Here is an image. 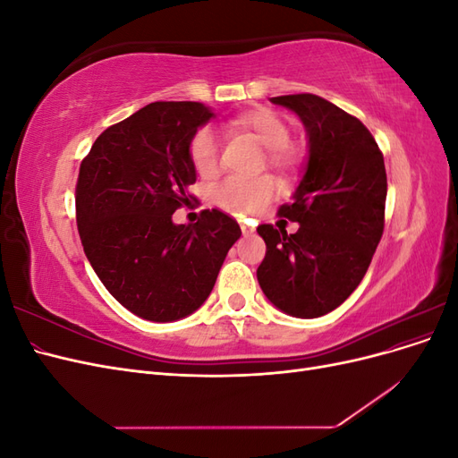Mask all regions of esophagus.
Returning <instances> with one entry per match:
<instances>
[{
    "label": "esophagus",
    "instance_id": "obj_1",
    "mask_svg": "<svg viewBox=\"0 0 458 458\" xmlns=\"http://www.w3.org/2000/svg\"><path fill=\"white\" fill-rule=\"evenodd\" d=\"M241 229H242V234H244V237H250V234H254V227H250V225L242 224V225H241Z\"/></svg>",
    "mask_w": 458,
    "mask_h": 458
}]
</instances>
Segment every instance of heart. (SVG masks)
<instances>
[{
  "mask_svg": "<svg viewBox=\"0 0 458 458\" xmlns=\"http://www.w3.org/2000/svg\"><path fill=\"white\" fill-rule=\"evenodd\" d=\"M231 126L239 131L252 135L254 140L267 148V160L275 168H288L294 162V150L290 147V130L286 122L269 108H256L233 118ZM189 157L195 170L202 175H210L219 164V141L210 128H202L192 135ZM275 192V183L269 177H259L254 182L229 177L216 187V200L234 214H250L266 204Z\"/></svg>",
  "mask_w": 458,
  "mask_h": 458,
  "instance_id": "b5f03b06",
  "label": "heart"
}]
</instances>
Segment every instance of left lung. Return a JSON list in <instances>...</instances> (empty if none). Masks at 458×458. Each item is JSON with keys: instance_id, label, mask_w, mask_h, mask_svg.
Instances as JSON below:
<instances>
[{"instance_id": "left-lung-1", "label": "left lung", "mask_w": 458, "mask_h": 458, "mask_svg": "<svg viewBox=\"0 0 458 458\" xmlns=\"http://www.w3.org/2000/svg\"><path fill=\"white\" fill-rule=\"evenodd\" d=\"M301 120L308 162L279 216L300 229L259 225L267 252L258 283L276 310L315 318L336 310L363 281L382 239L387 179L384 157L355 116L311 93L271 97Z\"/></svg>"}]
</instances>
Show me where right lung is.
<instances>
[{
	"label": "right lung",
	"instance_id": "obj_1",
	"mask_svg": "<svg viewBox=\"0 0 458 458\" xmlns=\"http://www.w3.org/2000/svg\"><path fill=\"white\" fill-rule=\"evenodd\" d=\"M195 101L150 103L106 128L81 160L76 221L81 246L105 288L133 315L172 323L210 296L237 221L204 210L195 225L172 214L197 182L192 135L214 118Z\"/></svg>",
	"mask_w": 458,
	"mask_h": 458
}]
</instances>
